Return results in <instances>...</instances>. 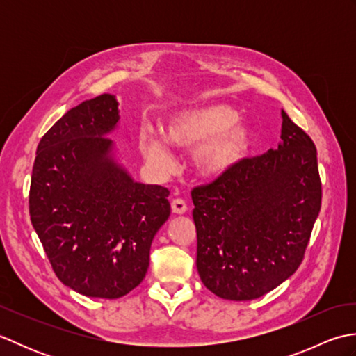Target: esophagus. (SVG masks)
Listing matches in <instances>:
<instances>
[{
    "instance_id": "1",
    "label": "esophagus",
    "mask_w": 356,
    "mask_h": 356,
    "mask_svg": "<svg viewBox=\"0 0 356 356\" xmlns=\"http://www.w3.org/2000/svg\"><path fill=\"white\" fill-rule=\"evenodd\" d=\"M171 209H172L174 214H185L188 207H186L185 200H182V199H174V200L171 202Z\"/></svg>"
}]
</instances>
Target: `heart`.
Wrapping results in <instances>:
<instances>
[{
  "label": "heart",
  "mask_w": 356,
  "mask_h": 356,
  "mask_svg": "<svg viewBox=\"0 0 356 356\" xmlns=\"http://www.w3.org/2000/svg\"><path fill=\"white\" fill-rule=\"evenodd\" d=\"M237 110L226 104H208L172 113L162 133L168 145L193 151V168L200 179L222 180L236 171L255 147L252 127L238 120ZM165 142L148 130H140L143 156L161 166H170L172 156Z\"/></svg>",
  "instance_id": "b5f03b06"
}]
</instances>
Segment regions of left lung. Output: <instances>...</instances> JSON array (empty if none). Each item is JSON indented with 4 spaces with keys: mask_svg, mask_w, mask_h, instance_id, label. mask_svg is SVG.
Returning <instances> with one entry per match:
<instances>
[{
    "mask_svg": "<svg viewBox=\"0 0 356 356\" xmlns=\"http://www.w3.org/2000/svg\"><path fill=\"white\" fill-rule=\"evenodd\" d=\"M282 142L231 176L191 191L202 283L248 301L275 289L303 261L321 208L312 139L282 111Z\"/></svg>",
    "mask_w": 356,
    "mask_h": 356,
    "instance_id": "left-lung-1",
    "label": "left lung"
}]
</instances>
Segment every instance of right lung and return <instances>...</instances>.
<instances>
[{
  "instance_id": "obj_1",
  "label": "right lung",
  "mask_w": 356,
  "mask_h": 356,
  "mask_svg": "<svg viewBox=\"0 0 356 356\" xmlns=\"http://www.w3.org/2000/svg\"><path fill=\"white\" fill-rule=\"evenodd\" d=\"M108 93L73 107L42 136L30 182V220L56 277L86 297H124L147 274L168 220L170 191L118 162L107 136L119 124Z\"/></svg>"
}]
</instances>
